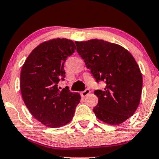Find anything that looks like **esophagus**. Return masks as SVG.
Instances as JSON below:
<instances>
[{"label":"esophagus","instance_id":"34e87169","mask_svg":"<svg viewBox=\"0 0 159 159\" xmlns=\"http://www.w3.org/2000/svg\"><path fill=\"white\" fill-rule=\"evenodd\" d=\"M90 90H89V89H87V90H85L84 91H83V92H81V96L82 97H85V96H87V95L90 94Z\"/></svg>","mask_w":159,"mask_h":159}]
</instances>
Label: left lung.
Returning a JSON list of instances; mask_svg holds the SVG:
<instances>
[{
    "label": "left lung",
    "mask_w": 159,
    "mask_h": 159,
    "mask_svg": "<svg viewBox=\"0 0 159 159\" xmlns=\"http://www.w3.org/2000/svg\"><path fill=\"white\" fill-rule=\"evenodd\" d=\"M77 52L96 81L106 83L93 108L96 117L110 125H120L134 114L141 97L143 78L135 59L121 45L103 39L75 42Z\"/></svg>",
    "instance_id": "1"
}]
</instances>
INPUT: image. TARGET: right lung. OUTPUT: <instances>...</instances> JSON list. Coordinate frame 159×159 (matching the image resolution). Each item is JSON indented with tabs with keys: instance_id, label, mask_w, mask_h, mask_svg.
Here are the masks:
<instances>
[{
	"instance_id": "add662e5",
	"label": "right lung",
	"mask_w": 159,
	"mask_h": 159,
	"mask_svg": "<svg viewBox=\"0 0 159 159\" xmlns=\"http://www.w3.org/2000/svg\"><path fill=\"white\" fill-rule=\"evenodd\" d=\"M75 48L71 39L48 40L37 45L22 66L20 89L24 102L34 118L48 127L69 123L81 100L80 94L68 87L57 88L61 78H65L66 60Z\"/></svg>"
}]
</instances>
